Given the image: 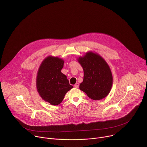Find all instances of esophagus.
Segmentation results:
<instances>
[{"mask_svg":"<svg viewBox=\"0 0 147 147\" xmlns=\"http://www.w3.org/2000/svg\"><path fill=\"white\" fill-rule=\"evenodd\" d=\"M74 87H75L76 88H78V87H79V84H78V82L76 83V84L74 85Z\"/></svg>","mask_w":147,"mask_h":147,"instance_id":"esophagus-1","label":"esophagus"}]
</instances>
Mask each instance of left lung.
Wrapping results in <instances>:
<instances>
[{"label": "left lung", "instance_id": "8db88e82", "mask_svg": "<svg viewBox=\"0 0 147 147\" xmlns=\"http://www.w3.org/2000/svg\"><path fill=\"white\" fill-rule=\"evenodd\" d=\"M84 70L83 81L80 90L93 100H100L110 92L113 77L111 69L99 55L89 51L77 59Z\"/></svg>", "mask_w": 147, "mask_h": 147}]
</instances>
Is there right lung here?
Wrapping results in <instances>:
<instances>
[{"instance_id": "obj_1", "label": "right lung", "mask_w": 147, "mask_h": 147, "mask_svg": "<svg viewBox=\"0 0 147 147\" xmlns=\"http://www.w3.org/2000/svg\"><path fill=\"white\" fill-rule=\"evenodd\" d=\"M64 62L61 58L49 56L41 63L37 73L36 85L39 95L55 106L60 104L67 92L73 88L66 76L61 72Z\"/></svg>"}]
</instances>
